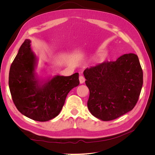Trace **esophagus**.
Here are the masks:
<instances>
[{"label":"esophagus","mask_w":155,"mask_h":155,"mask_svg":"<svg viewBox=\"0 0 155 155\" xmlns=\"http://www.w3.org/2000/svg\"><path fill=\"white\" fill-rule=\"evenodd\" d=\"M79 82H80L81 84L83 83L85 81V78H84L83 76H79Z\"/></svg>","instance_id":"esophagus-1"}]
</instances>
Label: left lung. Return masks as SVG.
<instances>
[{"label": "left lung", "mask_w": 155, "mask_h": 155, "mask_svg": "<svg viewBox=\"0 0 155 155\" xmlns=\"http://www.w3.org/2000/svg\"><path fill=\"white\" fill-rule=\"evenodd\" d=\"M90 95L87 106L103 121L118 118L133 110L143 85V71L138 56L121 55L116 61H105L83 72Z\"/></svg>", "instance_id": "obj_1"}]
</instances>
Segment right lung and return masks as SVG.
Returning a JSON list of instances; mask_svg holds the SVG:
<instances>
[{
    "instance_id": "obj_1",
    "label": "right lung",
    "mask_w": 155,
    "mask_h": 155,
    "mask_svg": "<svg viewBox=\"0 0 155 155\" xmlns=\"http://www.w3.org/2000/svg\"><path fill=\"white\" fill-rule=\"evenodd\" d=\"M35 64L30 41L26 39L12 63L9 87L14 104L21 114L35 121H46L59 114L68 92L79 84V74L57 76L40 87L35 78Z\"/></svg>"
}]
</instances>
